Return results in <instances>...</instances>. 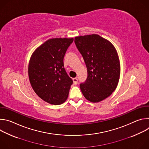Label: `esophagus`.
Instances as JSON below:
<instances>
[{"mask_svg":"<svg viewBox=\"0 0 149 149\" xmlns=\"http://www.w3.org/2000/svg\"><path fill=\"white\" fill-rule=\"evenodd\" d=\"M73 82H74V84L75 85H77V83H78V79H77V78H73Z\"/></svg>","mask_w":149,"mask_h":149,"instance_id":"34e87169","label":"esophagus"}]
</instances>
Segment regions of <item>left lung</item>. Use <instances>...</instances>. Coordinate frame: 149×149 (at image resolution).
Masks as SVG:
<instances>
[{
    "label": "left lung",
    "mask_w": 149,
    "mask_h": 149,
    "mask_svg": "<svg viewBox=\"0 0 149 149\" xmlns=\"http://www.w3.org/2000/svg\"><path fill=\"white\" fill-rule=\"evenodd\" d=\"M74 42L88 72L86 81L80 84L81 92L87 100L100 102L118 85L120 64L117 51L110 41L97 34L77 36Z\"/></svg>",
    "instance_id": "obj_1"
}]
</instances>
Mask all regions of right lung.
<instances>
[{
    "label": "right lung",
    "mask_w": 149,
    "mask_h": 149,
    "mask_svg": "<svg viewBox=\"0 0 149 149\" xmlns=\"http://www.w3.org/2000/svg\"><path fill=\"white\" fill-rule=\"evenodd\" d=\"M73 38H52L32 54L28 66L31 86L44 101L59 105L68 98L72 79L63 67V57Z\"/></svg>",
    "instance_id": "add662e5"
}]
</instances>
